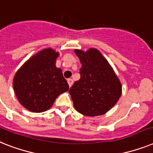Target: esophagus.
Listing matches in <instances>:
<instances>
[{
	"label": "esophagus",
	"instance_id": "obj_1",
	"mask_svg": "<svg viewBox=\"0 0 153 153\" xmlns=\"http://www.w3.org/2000/svg\"><path fill=\"white\" fill-rule=\"evenodd\" d=\"M68 85H69V86H71L73 84V80L71 79H68Z\"/></svg>",
	"mask_w": 153,
	"mask_h": 153
}]
</instances>
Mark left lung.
Returning a JSON list of instances; mask_svg holds the SVG:
<instances>
[{
    "instance_id": "1",
    "label": "left lung",
    "mask_w": 153,
    "mask_h": 153,
    "mask_svg": "<svg viewBox=\"0 0 153 153\" xmlns=\"http://www.w3.org/2000/svg\"><path fill=\"white\" fill-rule=\"evenodd\" d=\"M80 59V79L69 90L77 111L86 116L104 115L117 103L122 85L111 65L96 48L75 49Z\"/></svg>"
}]
</instances>
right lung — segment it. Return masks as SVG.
<instances>
[{"label":"right lung","mask_w":153,"mask_h":153,"mask_svg":"<svg viewBox=\"0 0 153 153\" xmlns=\"http://www.w3.org/2000/svg\"><path fill=\"white\" fill-rule=\"evenodd\" d=\"M58 56L59 53L53 49L45 48L25 62L15 74V94L27 110L46 111L59 94L69 89L62 70L56 67Z\"/></svg>","instance_id":"1"}]
</instances>
